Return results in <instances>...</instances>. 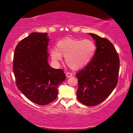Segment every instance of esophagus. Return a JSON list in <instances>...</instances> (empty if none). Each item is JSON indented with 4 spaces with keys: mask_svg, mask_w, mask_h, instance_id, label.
<instances>
[{
    "mask_svg": "<svg viewBox=\"0 0 133 133\" xmlns=\"http://www.w3.org/2000/svg\"><path fill=\"white\" fill-rule=\"evenodd\" d=\"M66 77H71L72 76V74L71 72H66Z\"/></svg>",
    "mask_w": 133,
    "mask_h": 133,
    "instance_id": "esophagus-1",
    "label": "esophagus"
}]
</instances>
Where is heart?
I'll use <instances>...</instances> for the list:
<instances>
[{
    "label": "heart",
    "instance_id": "heart-1",
    "mask_svg": "<svg viewBox=\"0 0 133 133\" xmlns=\"http://www.w3.org/2000/svg\"><path fill=\"white\" fill-rule=\"evenodd\" d=\"M96 45L91 39L64 38L56 44V49L50 50V56L55 63H59L62 57L72 70H78L89 64L95 56Z\"/></svg>",
    "mask_w": 133,
    "mask_h": 133
}]
</instances>
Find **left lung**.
I'll use <instances>...</instances> for the list:
<instances>
[{
  "label": "left lung",
  "instance_id": "8db88e82",
  "mask_svg": "<svg viewBox=\"0 0 133 133\" xmlns=\"http://www.w3.org/2000/svg\"><path fill=\"white\" fill-rule=\"evenodd\" d=\"M89 35L95 41L97 50L90 62L76 74L77 97L83 104L94 106L106 99L116 86L119 59L110 41L96 34Z\"/></svg>",
  "mask_w": 133,
  "mask_h": 133
}]
</instances>
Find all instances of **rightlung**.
Returning a JSON list of instances; mask_svg holds the SVG:
<instances>
[{
    "label": "right lung",
    "instance_id": "right-lung-1",
    "mask_svg": "<svg viewBox=\"0 0 133 133\" xmlns=\"http://www.w3.org/2000/svg\"><path fill=\"white\" fill-rule=\"evenodd\" d=\"M47 33L32 32L16 46L13 71L18 89L28 98L44 105L57 98L59 84L65 80L62 70L48 63Z\"/></svg>",
    "mask_w": 133,
    "mask_h": 133
}]
</instances>
